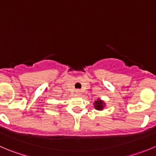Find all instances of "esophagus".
Instances as JSON below:
<instances>
[{
  "mask_svg": "<svg viewBox=\"0 0 156 156\" xmlns=\"http://www.w3.org/2000/svg\"><path fill=\"white\" fill-rule=\"evenodd\" d=\"M75 92H76L77 94H80V90H77L75 91Z\"/></svg>",
  "mask_w": 156,
  "mask_h": 156,
  "instance_id": "esophagus-1",
  "label": "esophagus"
}]
</instances>
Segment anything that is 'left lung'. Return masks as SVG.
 I'll use <instances>...</instances> for the list:
<instances>
[{
    "label": "left lung",
    "instance_id": "left-lung-1",
    "mask_svg": "<svg viewBox=\"0 0 156 156\" xmlns=\"http://www.w3.org/2000/svg\"><path fill=\"white\" fill-rule=\"evenodd\" d=\"M94 107H95L96 109L97 110H102L104 107V103L102 100H97V101H95L94 103Z\"/></svg>",
    "mask_w": 156,
    "mask_h": 156
}]
</instances>
